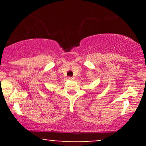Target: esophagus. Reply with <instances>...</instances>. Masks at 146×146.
I'll return each instance as SVG.
<instances>
[{
    "mask_svg": "<svg viewBox=\"0 0 146 146\" xmlns=\"http://www.w3.org/2000/svg\"><path fill=\"white\" fill-rule=\"evenodd\" d=\"M68 79H69L70 80H74V78H71V77H69V78H68Z\"/></svg>",
    "mask_w": 146,
    "mask_h": 146,
    "instance_id": "1",
    "label": "esophagus"
}]
</instances>
